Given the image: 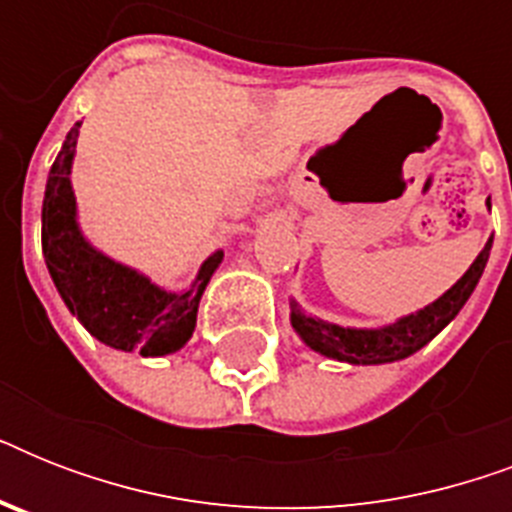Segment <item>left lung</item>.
I'll return each instance as SVG.
<instances>
[{"label": "left lung", "mask_w": 512, "mask_h": 512, "mask_svg": "<svg viewBox=\"0 0 512 512\" xmlns=\"http://www.w3.org/2000/svg\"><path fill=\"white\" fill-rule=\"evenodd\" d=\"M492 241H486V247L481 249V255L473 260L465 276H462L452 289H446L444 295L438 297L436 303L425 305L422 311L409 313L404 319L393 321L388 327L380 329H353L340 327V324H329L316 316H305L300 311V305L292 300V327L308 348L316 353L335 361H348V364H390L398 358H406L425 348L449 321L462 311V305L468 303V297L473 295L478 279L486 268L489 252H492Z\"/></svg>", "instance_id": "8db88e82"}]
</instances>
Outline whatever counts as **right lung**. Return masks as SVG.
I'll list each match as a JSON object with an SVG mask.
<instances>
[{"label":"right lung","mask_w":512,"mask_h":512,"mask_svg":"<svg viewBox=\"0 0 512 512\" xmlns=\"http://www.w3.org/2000/svg\"><path fill=\"white\" fill-rule=\"evenodd\" d=\"M76 122L63 140L47 177L42 204V252L47 271L63 303L84 329L116 350H138L140 356H167L191 340L204 287L223 260L209 255L199 276L185 292H167L143 273L116 263L84 239L76 223L71 164L79 138Z\"/></svg>","instance_id":"obj_1"}]
</instances>
